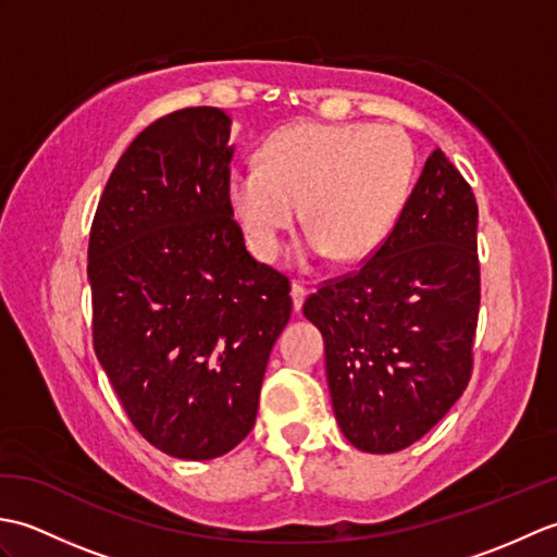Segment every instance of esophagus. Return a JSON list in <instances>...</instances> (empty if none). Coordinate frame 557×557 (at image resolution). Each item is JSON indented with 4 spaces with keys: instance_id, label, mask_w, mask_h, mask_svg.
I'll use <instances>...</instances> for the list:
<instances>
[{
    "instance_id": "34e87169",
    "label": "esophagus",
    "mask_w": 557,
    "mask_h": 557,
    "mask_svg": "<svg viewBox=\"0 0 557 557\" xmlns=\"http://www.w3.org/2000/svg\"><path fill=\"white\" fill-rule=\"evenodd\" d=\"M304 299H306V287L301 285V282H294V285H292V306H294V311H301Z\"/></svg>"
}]
</instances>
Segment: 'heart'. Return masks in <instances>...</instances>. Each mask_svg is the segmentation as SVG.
Returning a JSON list of instances; mask_svg holds the SVG:
<instances>
[{"label":"heart","mask_w":557,"mask_h":557,"mask_svg":"<svg viewBox=\"0 0 557 557\" xmlns=\"http://www.w3.org/2000/svg\"><path fill=\"white\" fill-rule=\"evenodd\" d=\"M417 150L405 128L369 122L294 124L268 136L260 162L234 164L227 200L251 253L275 260L299 215L306 256L361 263L405 210Z\"/></svg>","instance_id":"b5f03b06"}]
</instances>
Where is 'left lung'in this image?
Here are the masks:
<instances>
[{
	"label": "left lung",
	"mask_w": 557,
	"mask_h": 557,
	"mask_svg": "<svg viewBox=\"0 0 557 557\" xmlns=\"http://www.w3.org/2000/svg\"><path fill=\"white\" fill-rule=\"evenodd\" d=\"M471 186L437 148L393 234L304 304L325 339L335 419L363 453L417 443L471 377L481 272Z\"/></svg>",
	"instance_id": "1"
}]
</instances>
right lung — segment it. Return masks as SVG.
Segmentation results:
<instances>
[{
  "instance_id": "1",
  "label": "right lung",
  "mask_w": 557,
  "mask_h": 557,
  "mask_svg": "<svg viewBox=\"0 0 557 557\" xmlns=\"http://www.w3.org/2000/svg\"><path fill=\"white\" fill-rule=\"evenodd\" d=\"M232 120L186 108L140 132L92 218V347L136 431L215 459L251 433L289 280L246 251L227 200Z\"/></svg>"
}]
</instances>
